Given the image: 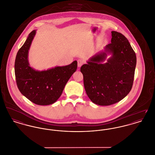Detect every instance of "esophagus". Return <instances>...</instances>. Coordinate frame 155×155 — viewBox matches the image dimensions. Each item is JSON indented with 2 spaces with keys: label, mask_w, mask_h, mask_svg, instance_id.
<instances>
[{
  "label": "esophagus",
  "mask_w": 155,
  "mask_h": 155,
  "mask_svg": "<svg viewBox=\"0 0 155 155\" xmlns=\"http://www.w3.org/2000/svg\"><path fill=\"white\" fill-rule=\"evenodd\" d=\"M77 62H78V67H81L84 63V61L82 60H78Z\"/></svg>",
  "instance_id": "esophagus-1"
}]
</instances>
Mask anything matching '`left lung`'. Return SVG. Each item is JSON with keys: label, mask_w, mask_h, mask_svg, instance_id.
I'll list each match as a JSON object with an SVG mask.
<instances>
[{"label": "left lung", "mask_w": 155, "mask_h": 155, "mask_svg": "<svg viewBox=\"0 0 155 155\" xmlns=\"http://www.w3.org/2000/svg\"><path fill=\"white\" fill-rule=\"evenodd\" d=\"M110 44L105 51L91 58L81 66L86 93L93 103L110 106L123 99L131 90L136 65V54L128 39L116 31H111ZM112 56L103 64L106 53Z\"/></svg>", "instance_id": "1"}]
</instances>
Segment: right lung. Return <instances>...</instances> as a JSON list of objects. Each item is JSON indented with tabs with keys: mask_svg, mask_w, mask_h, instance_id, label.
Segmentation results:
<instances>
[{
	"mask_svg": "<svg viewBox=\"0 0 155 155\" xmlns=\"http://www.w3.org/2000/svg\"><path fill=\"white\" fill-rule=\"evenodd\" d=\"M36 30L28 36L17 53L15 62V74L18 88L22 95L38 105L47 106L54 103L77 68V61L63 67L36 71L30 67L28 52L35 35Z\"/></svg>",
	"mask_w": 155,
	"mask_h": 155,
	"instance_id": "right-lung-1",
	"label": "right lung"
}]
</instances>
